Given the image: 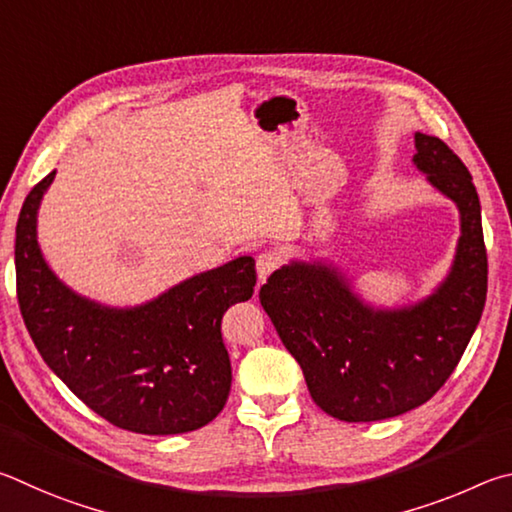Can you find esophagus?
Segmentation results:
<instances>
[{"label":"esophagus","mask_w":512,"mask_h":512,"mask_svg":"<svg viewBox=\"0 0 512 512\" xmlns=\"http://www.w3.org/2000/svg\"><path fill=\"white\" fill-rule=\"evenodd\" d=\"M281 256L276 251H263L256 258V272H258V283H263L270 279V274L276 272L281 267Z\"/></svg>","instance_id":"1"}]
</instances>
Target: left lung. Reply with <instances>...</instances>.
I'll return each mask as SVG.
<instances>
[{
    "instance_id": "obj_1",
    "label": "left lung",
    "mask_w": 512,
    "mask_h": 512,
    "mask_svg": "<svg viewBox=\"0 0 512 512\" xmlns=\"http://www.w3.org/2000/svg\"><path fill=\"white\" fill-rule=\"evenodd\" d=\"M414 166L459 209L450 272L429 297L375 308L326 261H292L261 288V306L303 369L317 407L346 423L405 414L434 396L477 330L488 292L481 204L463 161L416 132Z\"/></svg>"
}]
</instances>
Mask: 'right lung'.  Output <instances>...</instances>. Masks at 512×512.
I'll use <instances>...</instances> for the list:
<instances>
[{
	"label": "right lung",
	"mask_w": 512,
	"mask_h": 512,
	"mask_svg": "<svg viewBox=\"0 0 512 512\" xmlns=\"http://www.w3.org/2000/svg\"><path fill=\"white\" fill-rule=\"evenodd\" d=\"M56 170L26 195L15 229L17 301L49 369L98 416L128 432L184 434L209 425L231 389L220 321L254 294L240 256L152 301L112 308L62 283L38 245V211Z\"/></svg>",
	"instance_id": "add662e5"
}]
</instances>
